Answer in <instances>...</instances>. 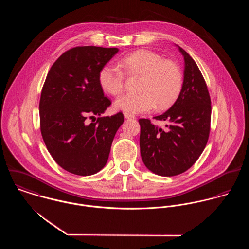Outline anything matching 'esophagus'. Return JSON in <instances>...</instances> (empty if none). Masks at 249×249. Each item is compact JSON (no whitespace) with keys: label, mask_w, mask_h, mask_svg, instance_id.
Returning a JSON list of instances; mask_svg holds the SVG:
<instances>
[{"label":"esophagus","mask_w":249,"mask_h":249,"mask_svg":"<svg viewBox=\"0 0 249 249\" xmlns=\"http://www.w3.org/2000/svg\"><path fill=\"white\" fill-rule=\"evenodd\" d=\"M124 117L126 118V119H135V116L134 115H132V114H130V113H124Z\"/></svg>","instance_id":"34e87169"}]
</instances>
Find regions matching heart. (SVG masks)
<instances>
[{
	"label": "heart",
	"instance_id": "1",
	"mask_svg": "<svg viewBox=\"0 0 249 249\" xmlns=\"http://www.w3.org/2000/svg\"><path fill=\"white\" fill-rule=\"evenodd\" d=\"M121 66L129 75H140L138 94H125L116 100L114 107L126 113L138 114L171 106L178 97L183 74L177 62L164 59L149 50H138L124 55ZM102 88L112 96H119L124 89L125 74L119 67L107 64L99 73Z\"/></svg>",
	"mask_w": 249,
	"mask_h": 249
}]
</instances>
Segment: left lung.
Returning a JSON list of instances; mask_svg holds the SVG:
<instances>
[{"label":"left lung","instance_id":"1","mask_svg":"<svg viewBox=\"0 0 249 249\" xmlns=\"http://www.w3.org/2000/svg\"><path fill=\"white\" fill-rule=\"evenodd\" d=\"M185 69L178 100L162 115L153 117L169 124L162 129L148 119H140L142 162L161 177L178 176L190 169L208 142L211 99L205 79L195 60L182 48Z\"/></svg>","mask_w":249,"mask_h":249}]
</instances>
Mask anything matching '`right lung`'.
<instances>
[{
	"instance_id": "add662e5",
	"label": "right lung",
	"mask_w": 249,
	"mask_h": 249,
	"mask_svg": "<svg viewBox=\"0 0 249 249\" xmlns=\"http://www.w3.org/2000/svg\"><path fill=\"white\" fill-rule=\"evenodd\" d=\"M117 48L74 47L53 64L44 82L40 130L47 149L65 171L91 176L107 164L111 144L124 115L101 117L111 102L104 95L99 73ZM99 115L89 124L88 118Z\"/></svg>"
}]
</instances>
